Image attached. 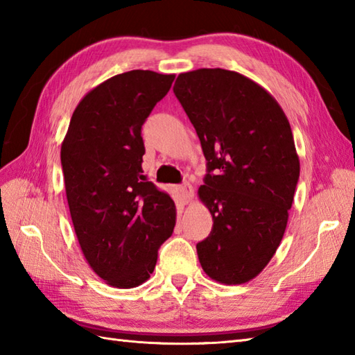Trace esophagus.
Masks as SVG:
<instances>
[{"instance_id":"34e87169","label":"esophagus","mask_w":355,"mask_h":355,"mask_svg":"<svg viewBox=\"0 0 355 355\" xmlns=\"http://www.w3.org/2000/svg\"><path fill=\"white\" fill-rule=\"evenodd\" d=\"M178 193L184 205H187V202H191L193 198V187L189 183H184L182 186H178Z\"/></svg>"}]
</instances>
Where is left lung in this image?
Wrapping results in <instances>:
<instances>
[{
    "instance_id": "left-lung-1",
    "label": "left lung",
    "mask_w": 355,
    "mask_h": 355,
    "mask_svg": "<svg viewBox=\"0 0 355 355\" xmlns=\"http://www.w3.org/2000/svg\"><path fill=\"white\" fill-rule=\"evenodd\" d=\"M173 93L207 160L198 189L214 227L197 244L205 273L225 285L252 281L273 258L288 221L300 163L285 112L243 74H178Z\"/></svg>"
}]
</instances>
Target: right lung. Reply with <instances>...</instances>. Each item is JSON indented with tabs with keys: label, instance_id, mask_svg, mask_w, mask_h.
I'll return each instance as SVG.
<instances>
[{
	"label": "right lung",
	"instance_id": "right-lung-1",
	"mask_svg": "<svg viewBox=\"0 0 355 355\" xmlns=\"http://www.w3.org/2000/svg\"><path fill=\"white\" fill-rule=\"evenodd\" d=\"M175 74L132 70L93 88L74 110L61 146L71 221L87 262L116 288L153 275L175 227L169 193L141 175V125Z\"/></svg>",
	"mask_w": 355,
	"mask_h": 355
}]
</instances>
